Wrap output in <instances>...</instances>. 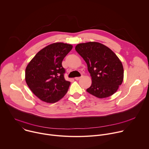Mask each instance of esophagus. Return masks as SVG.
I'll list each match as a JSON object with an SVG mask.
<instances>
[{"label":"esophagus","mask_w":149,"mask_h":149,"mask_svg":"<svg viewBox=\"0 0 149 149\" xmlns=\"http://www.w3.org/2000/svg\"><path fill=\"white\" fill-rule=\"evenodd\" d=\"M82 77V75H81V77H75V79H76V80H78V79H79L80 78H81Z\"/></svg>","instance_id":"1"}]
</instances>
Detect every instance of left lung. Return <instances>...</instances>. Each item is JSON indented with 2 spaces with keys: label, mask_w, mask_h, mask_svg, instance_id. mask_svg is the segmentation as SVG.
Wrapping results in <instances>:
<instances>
[{
  "label": "left lung",
  "mask_w": 149,
  "mask_h": 149,
  "mask_svg": "<svg viewBox=\"0 0 149 149\" xmlns=\"http://www.w3.org/2000/svg\"><path fill=\"white\" fill-rule=\"evenodd\" d=\"M75 50L86 62L92 78L87 91L100 98L114 94L124 77L123 67L117 56L107 47L95 42L79 44Z\"/></svg>",
  "instance_id": "left-lung-1"
}]
</instances>
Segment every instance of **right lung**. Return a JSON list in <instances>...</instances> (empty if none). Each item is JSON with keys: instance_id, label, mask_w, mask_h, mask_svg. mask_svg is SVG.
<instances>
[{"instance_id": "obj_1", "label": "right lung", "mask_w": 149, "mask_h": 149, "mask_svg": "<svg viewBox=\"0 0 149 149\" xmlns=\"http://www.w3.org/2000/svg\"><path fill=\"white\" fill-rule=\"evenodd\" d=\"M72 45L57 42L39 51L25 70V80L32 93L40 100L56 102L67 93L71 82L64 78L62 62Z\"/></svg>"}]
</instances>
